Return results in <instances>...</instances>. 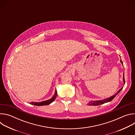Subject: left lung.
<instances>
[{
	"label": "left lung",
	"instance_id": "1",
	"mask_svg": "<svg viewBox=\"0 0 135 135\" xmlns=\"http://www.w3.org/2000/svg\"><path fill=\"white\" fill-rule=\"evenodd\" d=\"M120 61H121V62L122 63V64L123 65V62H122V61L121 60H120ZM123 82H124V84H125V80H124V73H123ZM122 88H123V87H122L121 89H120L118 91V92H117L116 94H114V95H113V96H112V97H110V98H107V99L102 100L91 101L90 102H89V103L88 104H89V105H90V106H98V105H102V104H105V103H106L112 101V100L115 98V96H116V95L121 91V90L122 89Z\"/></svg>",
	"mask_w": 135,
	"mask_h": 135
}]
</instances>
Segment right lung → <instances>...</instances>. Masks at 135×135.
Listing matches in <instances>:
<instances>
[{
  "label": "right lung",
  "instance_id": "obj_1",
  "mask_svg": "<svg viewBox=\"0 0 135 135\" xmlns=\"http://www.w3.org/2000/svg\"><path fill=\"white\" fill-rule=\"evenodd\" d=\"M57 95V91L56 90H55V93L53 95V97L49 99V100H46V101H44V102H40V103H36V102H31L30 103V104H31V105H35V106H44V105H49L50 104L52 103L53 102H54V100H55L56 97Z\"/></svg>",
  "mask_w": 135,
  "mask_h": 135
}]
</instances>
